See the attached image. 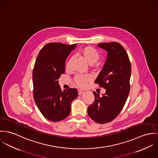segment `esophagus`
<instances>
[{"label": "esophagus", "instance_id": "obj_1", "mask_svg": "<svg viewBox=\"0 0 158 158\" xmlns=\"http://www.w3.org/2000/svg\"><path fill=\"white\" fill-rule=\"evenodd\" d=\"M84 92L83 91H81V90H78V94L79 95H82Z\"/></svg>", "mask_w": 158, "mask_h": 158}]
</instances>
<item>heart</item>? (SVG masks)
I'll list each match as a JSON object with an SVG mask.
<instances>
[{
    "instance_id": "b5f03b06",
    "label": "heart",
    "mask_w": 158,
    "mask_h": 158,
    "mask_svg": "<svg viewBox=\"0 0 158 158\" xmlns=\"http://www.w3.org/2000/svg\"><path fill=\"white\" fill-rule=\"evenodd\" d=\"M81 54L84 56L85 59L87 61L89 65H93L96 64L100 59V54L99 52L91 47H87L83 48L81 52ZM72 60L73 59L71 58L69 60L67 64V68L70 67ZM92 78L91 76L88 74H77L74 78L75 83L80 87H85L88 82H90Z\"/></svg>"
}]
</instances>
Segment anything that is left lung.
<instances>
[{"mask_svg": "<svg viewBox=\"0 0 158 158\" xmlns=\"http://www.w3.org/2000/svg\"><path fill=\"white\" fill-rule=\"evenodd\" d=\"M99 47L107 52L105 64L94 82L106 89L105 94L93 92L95 99L88 108V116L95 122L113 121L123 110L130 93L131 64L123 46L117 42L101 43Z\"/></svg>", "mask_w": 158, "mask_h": 158, "instance_id": "obj_1", "label": "left lung"}]
</instances>
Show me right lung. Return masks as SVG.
<instances>
[{"instance_id": "1", "label": "right lung", "mask_w": 158, "mask_h": 158, "mask_svg": "<svg viewBox=\"0 0 158 158\" xmlns=\"http://www.w3.org/2000/svg\"><path fill=\"white\" fill-rule=\"evenodd\" d=\"M76 44L50 43L40 51L33 72V94L35 104L48 120L57 122L70 114L71 104L77 96L76 88L62 91L58 79L65 73V62Z\"/></svg>"}]
</instances>
